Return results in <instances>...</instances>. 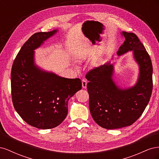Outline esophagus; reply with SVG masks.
<instances>
[{"instance_id": "34e87169", "label": "esophagus", "mask_w": 159, "mask_h": 159, "mask_svg": "<svg viewBox=\"0 0 159 159\" xmlns=\"http://www.w3.org/2000/svg\"><path fill=\"white\" fill-rule=\"evenodd\" d=\"M81 82H82V88H86V87H87V81H86L85 79H83L82 80H81Z\"/></svg>"}]
</instances>
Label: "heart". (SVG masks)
<instances>
[{"mask_svg": "<svg viewBox=\"0 0 159 159\" xmlns=\"http://www.w3.org/2000/svg\"><path fill=\"white\" fill-rule=\"evenodd\" d=\"M81 57H81V56H79V57H78V58H79V59H81Z\"/></svg>", "mask_w": 159, "mask_h": 159, "instance_id": "obj_1", "label": "heart"}]
</instances>
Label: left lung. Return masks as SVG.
Segmentation results:
<instances>
[{
	"mask_svg": "<svg viewBox=\"0 0 159 159\" xmlns=\"http://www.w3.org/2000/svg\"><path fill=\"white\" fill-rule=\"evenodd\" d=\"M125 40L117 54L121 56L133 51L139 66L137 84L128 89H121L112 79L113 66L110 61L86 74L89 82V106L91 116L99 126L115 129L131 125L141 117L152 94V66L145 46L135 34L122 32Z\"/></svg>",
	"mask_w": 159,
	"mask_h": 159,
	"instance_id": "left-lung-1",
	"label": "left lung"
}]
</instances>
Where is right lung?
Instances as JSON below:
<instances>
[{"label":"right lung","mask_w":159,"mask_h":159,"mask_svg":"<svg viewBox=\"0 0 159 159\" xmlns=\"http://www.w3.org/2000/svg\"><path fill=\"white\" fill-rule=\"evenodd\" d=\"M57 31L34 34L22 46L12 66L14 107L25 122L41 129L58 126L68 115V100L81 89L80 79L61 78L34 64V50Z\"/></svg>","instance_id":"1"}]
</instances>
